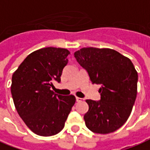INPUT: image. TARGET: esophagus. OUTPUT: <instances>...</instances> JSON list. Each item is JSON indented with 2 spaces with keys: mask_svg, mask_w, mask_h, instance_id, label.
<instances>
[{
  "mask_svg": "<svg viewBox=\"0 0 150 150\" xmlns=\"http://www.w3.org/2000/svg\"><path fill=\"white\" fill-rule=\"evenodd\" d=\"M83 100V98H80V97H76V101L79 102V101H82Z\"/></svg>",
  "mask_w": 150,
  "mask_h": 150,
  "instance_id": "obj_1",
  "label": "esophagus"
}]
</instances>
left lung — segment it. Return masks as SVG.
Wrapping results in <instances>:
<instances>
[{"label":"left lung","instance_id":"8db88e82","mask_svg":"<svg viewBox=\"0 0 150 150\" xmlns=\"http://www.w3.org/2000/svg\"><path fill=\"white\" fill-rule=\"evenodd\" d=\"M74 56L92 83L100 86V100H86V126L99 134L118 130L129 118L137 98L138 75L133 63L110 49L83 48Z\"/></svg>","mask_w":150,"mask_h":150}]
</instances>
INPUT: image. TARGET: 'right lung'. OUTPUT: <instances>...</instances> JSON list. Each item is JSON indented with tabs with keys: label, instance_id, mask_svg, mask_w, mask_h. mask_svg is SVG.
<instances>
[{
	"label": "right lung",
	"instance_id": "1",
	"mask_svg": "<svg viewBox=\"0 0 150 150\" xmlns=\"http://www.w3.org/2000/svg\"><path fill=\"white\" fill-rule=\"evenodd\" d=\"M68 54L67 50L61 48L36 50L24 59L12 76L11 94L17 111L39 136L60 132L75 104V96H62L51 90L53 83L61 82Z\"/></svg>",
	"mask_w": 150,
	"mask_h": 150
}]
</instances>
